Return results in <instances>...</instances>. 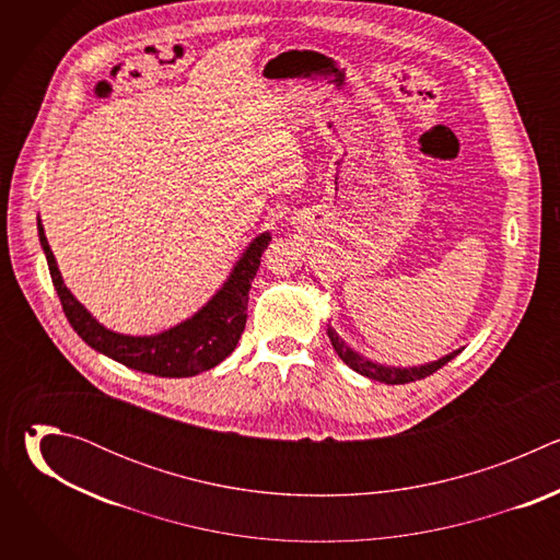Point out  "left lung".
<instances>
[{"mask_svg": "<svg viewBox=\"0 0 560 560\" xmlns=\"http://www.w3.org/2000/svg\"><path fill=\"white\" fill-rule=\"evenodd\" d=\"M328 337L332 341V348L337 350V354L343 359L346 365H350L354 372H359V374H363L368 378H374V381H381V383H389V385H401V383L425 378V376L434 374L436 370H441L447 361H452L458 354V352H452V354H447V357H443V359H439L434 363L421 365V368H383V365L365 361L354 350L346 348L343 341L337 337V332L330 326H328Z\"/></svg>", "mask_w": 560, "mask_h": 560, "instance_id": "obj_1", "label": "left lung"}]
</instances>
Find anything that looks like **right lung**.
Masks as SVG:
<instances>
[{
  "mask_svg": "<svg viewBox=\"0 0 560 560\" xmlns=\"http://www.w3.org/2000/svg\"><path fill=\"white\" fill-rule=\"evenodd\" d=\"M37 228L52 285L72 330L91 348L115 359L117 363L166 378L195 376L210 370L236 348L248 318V292L261 266V255L270 244L268 232L257 236L242 261L232 270L228 283H223L212 301L188 318L186 324L156 337H124L100 326L84 305L70 294L61 281L42 223H37Z\"/></svg>",
  "mask_w": 560,
  "mask_h": 560,
  "instance_id": "1",
  "label": "right lung"
}]
</instances>
